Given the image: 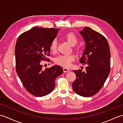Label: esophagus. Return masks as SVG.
I'll list each match as a JSON object with an SVG mask.
<instances>
[{
    "mask_svg": "<svg viewBox=\"0 0 123 123\" xmlns=\"http://www.w3.org/2000/svg\"><path fill=\"white\" fill-rule=\"evenodd\" d=\"M69 71H70V70H69V69L67 68H63V71H64V72L67 73V72H68Z\"/></svg>",
    "mask_w": 123,
    "mask_h": 123,
    "instance_id": "obj_1",
    "label": "esophagus"
}]
</instances>
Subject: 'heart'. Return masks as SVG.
Listing matches in <instances>:
<instances>
[{
	"label": "heart",
	"instance_id": "b5f03b06",
	"mask_svg": "<svg viewBox=\"0 0 123 123\" xmlns=\"http://www.w3.org/2000/svg\"><path fill=\"white\" fill-rule=\"evenodd\" d=\"M65 38L68 42V43L71 46H74L76 45L78 42V38L74 34L72 33H68L64 36ZM51 51L55 52L57 49V41L56 40H53L51 42L50 45ZM74 60V56L73 54H63L60 55L55 58L54 61L55 63L60 66L68 67L71 64V62Z\"/></svg>",
	"mask_w": 123,
	"mask_h": 123
}]
</instances>
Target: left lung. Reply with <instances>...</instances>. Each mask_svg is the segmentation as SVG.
<instances>
[{
	"instance_id": "left-lung-1",
	"label": "left lung",
	"mask_w": 123,
	"mask_h": 123,
	"mask_svg": "<svg viewBox=\"0 0 123 123\" xmlns=\"http://www.w3.org/2000/svg\"><path fill=\"white\" fill-rule=\"evenodd\" d=\"M79 33L86 44L79 62L87 67L83 72L73 70L76 79L72 88L78 95L89 97L101 89L110 73V48L106 38L89 27L83 28Z\"/></svg>"
}]
</instances>
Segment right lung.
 I'll use <instances>...</instances> for the list:
<instances>
[{"instance_id": "obj_1", "label": "right lung", "mask_w": 123, "mask_h": 123, "mask_svg": "<svg viewBox=\"0 0 123 123\" xmlns=\"http://www.w3.org/2000/svg\"><path fill=\"white\" fill-rule=\"evenodd\" d=\"M60 29L34 27L18 37L15 49L16 70L24 88L32 95L43 97L53 90L56 78L63 73L59 66L42 70L41 60L50 55L51 42Z\"/></svg>"}]
</instances>
